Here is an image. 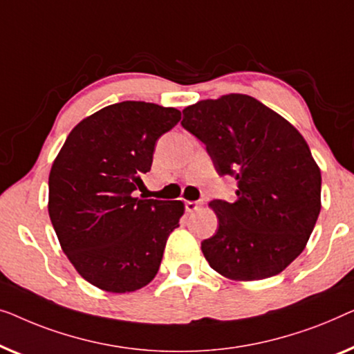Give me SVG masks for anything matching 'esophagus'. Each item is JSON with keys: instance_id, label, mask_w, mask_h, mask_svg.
Returning <instances> with one entry per match:
<instances>
[{"instance_id": "esophagus-1", "label": "esophagus", "mask_w": 354, "mask_h": 354, "mask_svg": "<svg viewBox=\"0 0 354 354\" xmlns=\"http://www.w3.org/2000/svg\"><path fill=\"white\" fill-rule=\"evenodd\" d=\"M184 207H186V212H196L198 207H201V202H194V201H186L184 202Z\"/></svg>"}]
</instances>
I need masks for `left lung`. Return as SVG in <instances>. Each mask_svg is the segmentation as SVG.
Returning <instances> with one entry per match:
<instances>
[{"label":"left lung","instance_id":"obj_1","mask_svg":"<svg viewBox=\"0 0 354 354\" xmlns=\"http://www.w3.org/2000/svg\"><path fill=\"white\" fill-rule=\"evenodd\" d=\"M183 115L216 171L237 181L236 201L208 203L218 216L216 234L202 242L208 265L231 281L282 272L305 250L321 212V170L305 138L247 94L198 101Z\"/></svg>","mask_w":354,"mask_h":354}]
</instances>
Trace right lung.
I'll return each instance as SVG.
<instances>
[{"mask_svg": "<svg viewBox=\"0 0 354 354\" xmlns=\"http://www.w3.org/2000/svg\"><path fill=\"white\" fill-rule=\"evenodd\" d=\"M181 120L175 107L123 101L83 118L49 173L48 212L64 253L84 281L112 293L156 277L181 201L134 197L157 139Z\"/></svg>", "mask_w": 354, "mask_h": 354, "instance_id": "obj_1", "label": "right lung"}]
</instances>
